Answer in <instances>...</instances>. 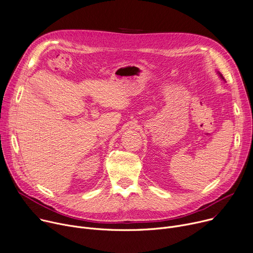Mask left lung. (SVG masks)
<instances>
[{"mask_svg": "<svg viewBox=\"0 0 253 253\" xmlns=\"http://www.w3.org/2000/svg\"><path fill=\"white\" fill-rule=\"evenodd\" d=\"M220 76H221V77H222V75H220ZM222 79H224V78H223V77H222Z\"/></svg>", "mask_w": 253, "mask_h": 253, "instance_id": "8db88e82", "label": "left lung"}]
</instances>
